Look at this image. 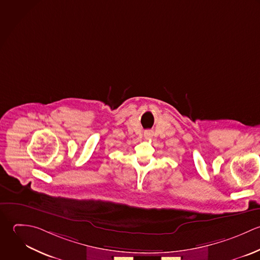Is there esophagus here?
Returning a JSON list of instances; mask_svg holds the SVG:
<instances>
[{"label":"esophagus","instance_id":"obj_1","mask_svg":"<svg viewBox=\"0 0 260 260\" xmlns=\"http://www.w3.org/2000/svg\"><path fill=\"white\" fill-rule=\"evenodd\" d=\"M148 135H149V136H150V133H147V136H148Z\"/></svg>","mask_w":260,"mask_h":260}]
</instances>
